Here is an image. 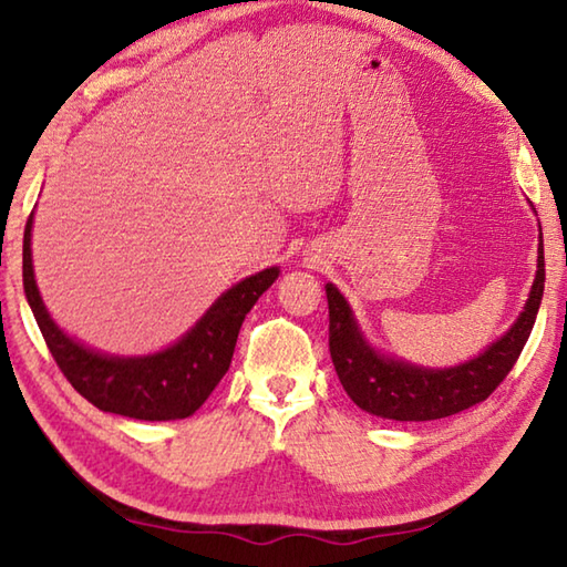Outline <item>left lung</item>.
<instances>
[{"instance_id": "8db88e82", "label": "left lung", "mask_w": 567, "mask_h": 567, "mask_svg": "<svg viewBox=\"0 0 567 567\" xmlns=\"http://www.w3.org/2000/svg\"><path fill=\"white\" fill-rule=\"evenodd\" d=\"M543 282H546V260H543V233H538L536 280L530 285L524 312L480 357L445 369H427L388 357L371 347L347 297L339 292L337 285L327 282L329 351L343 391L365 413L401 420V423L440 420L486 401L514 369L526 347L543 299Z\"/></svg>"}]
</instances>
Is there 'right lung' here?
<instances>
[{
  "label": "right lung",
  "mask_w": 567,
  "mask_h": 567,
  "mask_svg": "<svg viewBox=\"0 0 567 567\" xmlns=\"http://www.w3.org/2000/svg\"><path fill=\"white\" fill-rule=\"evenodd\" d=\"M33 214L24 228L27 302L51 357L65 379L103 413L135 420H182L194 415L224 379L236 351L243 319L258 297L277 280L280 268H265L240 280L210 305L204 317L169 347L144 357H113L69 337L43 305L31 260Z\"/></svg>",
  "instance_id": "add662e5"
}]
</instances>
